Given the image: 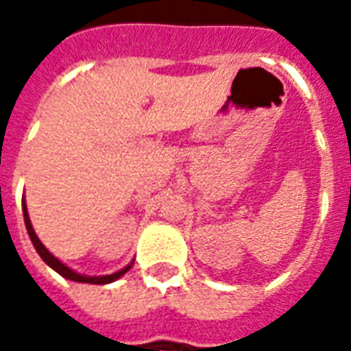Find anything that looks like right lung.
Returning a JSON list of instances; mask_svg holds the SVG:
<instances>
[{
  "label": "right lung",
  "mask_w": 351,
  "mask_h": 351,
  "mask_svg": "<svg viewBox=\"0 0 351 351\" xmlns=\"http://www.w3.org/2000/svg\"><path fill=\"white\" fill-rule=\"evenodd\" d=\"M24 208V221H26V229H27V235H29V239H32V243H34L35 250H37V254L41 256L43 261L49 265V267H52L54 271L58 272V274H62L64 278L67 280H73V282H84V284H110V282H114V280H118L122 274H125V272L130 271L131 265L130 263L125 269H122V271L114 272V274H108V276H84V274H79V272L71 271L69 267H65L60 259H56L52 254H50L45 246H43V243L39 241V237L35 235L34 228H32V221H29V216H27V208L26 205L22 206Z\"/></svg>",
  "instance_id": "obj_1"
}]
</instances>
